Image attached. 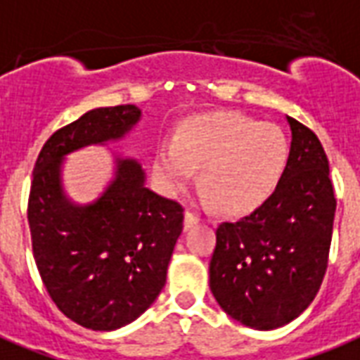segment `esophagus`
Here are the masks:
<instances>
[{
  "mask_svg": "<svg viewBox=\"0 0 360 360\" xmlns=\"http://www.w3.org/2000/svg\"><path fill=\"white\" fill-rule=\"evenodd\" d=\"M198 221H200V217L194 214V212H187V214H185V229H191L193 225H196Z\"/></svg>",
  "mask_w": 360,
  "mask_h": 360,
  "instance_id": "esophagus-1",
  "label": "esophagus"
}]
</instances>
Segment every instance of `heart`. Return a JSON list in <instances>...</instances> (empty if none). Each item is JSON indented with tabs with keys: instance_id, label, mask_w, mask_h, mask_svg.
<instances>
[{
	"instance_id": "obj_1",
	"label": "heart",
	"mask_w": 360,
	"mask_h": 360,
	"mask_svg": "<svg viewBox=\"0 0 360 360\" xmlns=\"http://www.w3.org/2000/svg\"><path fill=\"white\" fill-rule=\"evenodd\" d=\"M290 141L273 124L238 112H215L188 120L177 141L158 146L154 172L160 185L177 194L202 167L207 198L229 214L262 206L286 173Z\"/></svg>"
}]
</instances>
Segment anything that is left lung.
<instances>
[{
    "label": "left lung",
    "instance_id": "8db88e82",
    "mask_svg": "<svg viewBox=\"0 0 360 360\" xmlns=\"http://www.w3.org/2000/svg\"><path fill=\"white\" fill-rule=\"evenodd\" d=\"M290 162L278 187L238 221H223L210 262V288L221 309L255 330L302 315L328 267L336 214L321 141L290 118Z\"/></svg>",
    "mask_w": 360,
    "mask_h": 360
}]
</instances>
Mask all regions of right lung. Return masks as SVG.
Listing matches in <instances>:
<instances>
[{"label":"right lung","mask_w":360,"mask_h":360,"mask_svg":"<svg viewBox=\"0 0 360 360\" xmlns=\"http://www.w3.org/2000/svg\"><path fill=\"white\" fill-rule=\"evenodd\" d=\"M135 105L85 112L45 141L32 173L28 225L47 294L79 326L116 330L135 321L166 284L185 207L143 185L135 160H118L116 179L97 200L72 206L60 162L85 145L118 139L137 124Z\"/></svg>","instance_id":"right-lung-1"}]
</instances>
